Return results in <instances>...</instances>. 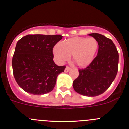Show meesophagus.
Returning <instances> with one entry per match:
<instances>
[{
    "instance_id": "esophagus-1",
    "label": "esophagus",
    "mask_w": 129,
    "mask_h": 129,
    "mask_svg": "<svg viewBox=\"0 0 129 129\" xmlns=\"http://www.w3.org/2000/svg\"><path fill=\"white\" fill-rule=\"evenodd\" d=\"M70 69H71V68L69 67V66H66V68H65V69H64V72H68L69 70H70Z\"/></svg>"
}]
</instances>
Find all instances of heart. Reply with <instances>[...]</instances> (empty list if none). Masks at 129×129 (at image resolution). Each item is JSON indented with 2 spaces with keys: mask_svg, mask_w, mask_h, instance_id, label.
Masks as SVG:
<instances>
[{
  "mask_svg": "<svg viewBox=\"0 0 129 129\" xmlns=\"http://www.w3.org/2000/svg\"><path fill=\"white\" fill-rule=\"evenodd\" d=\"M99 48V43L94 38L76 37L61 44H57L53 49V54L60 63L68 60L72 55V60L77 66L85 67L93 60Z\"/></svg>",
  "mask_w": 129,
  "mask_h": 129,
  "instance_id": "b5f03b06",
  "label": "heart"
}]
</instances>
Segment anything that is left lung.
Listing matches in <instances>:
<instances>
[{
    "label": "left lung",
    "instance_id": "1",
    "mask_svg": "<svg viewBox=\"0 0 129 129\" xmlns=\"http://www.w3.org/2000/svg\"><path fill=\"white\" fill-rule=\"evenodd\" d=\"M89 35L99 43L98 55L87 67L79 69V75L72 85L75 91L80 94L95 97L104 93L115 80L118 70L119 53L110 39L97 33Z\"/></svg>",
    "mask_w": 129,
    "mask_h": 129
}]
</instances>
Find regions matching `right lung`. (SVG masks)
<instances>
[{"instance_id":"obj_1","label":"right lung","mask_w":129,"mask_h":129,"mask_svg":"<svg viewBox=\"0 0 129 129\" xmlns=\"http://www.w3.org/2000/svg\"><path fill=\"white\" fill-rule=\"evenodd\" d=\"M62 38L60 35H27L18 41L12 59L13 72L23 90L33 95L53 90L58 75L66 68L53 60V47Z\"/></svg>"}]
</instances>
